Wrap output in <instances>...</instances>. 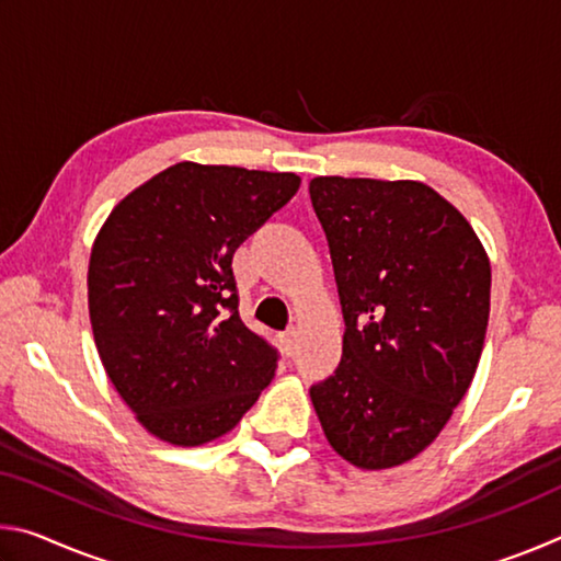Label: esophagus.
<instances>
[{"instance_id":"obj_1","label":"esophagus","mask_w":561,"mask_h":561,"mask_svg":"<svg viewBox=\"0 0 561 561\" xmlns=\"http://www.w3.org/2000/svg\"><path fill=\"white\" fill-rule=\"evenodd\" d=\"M297 339H299V331L297 329H287V331H282L279 334V341H282V348H284V354H294V351H297Z\"/></svg>"}]
</instances>
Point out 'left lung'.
I'll list each match as a JSON object with an SVG mask.
<instances>
[{
    "label": "left lung",
    "instance_id": "1",
    "mask_svg": "<svg viewBox=\"0 0 561 561\" xmlns=\"http://www.w3.org/2000/svg\"><path fill=\"white\" fill-rule=\"evenodd\" d=\"M344 311L336 371L309 388L341 458L383 470L438 438L478 368L490 260L470 222L415 180L314 178Z\"/></svg>",
    "mask_w": 561,
    "mask_h": 561
}]
</instances>
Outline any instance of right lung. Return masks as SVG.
<instances>
[{
  "mask_svg": "<svg viewBox=\"0 0 561 561\" xmlns=\"http://www.w3.org/2000/svg\"><path fill=\"white\" fill-rule=\"evenodd\" d=\"M299 175L178 163L113 207L93 242L89 314L111 383L160 440L232 431L279 351L240 317L234 250L282 210Z\"/></svg>",
  "mask_w": 561,
  "mask_h": 561,
  "instance_id": "right-lung-1",
  "label": "right lung"
}]
</instances>
